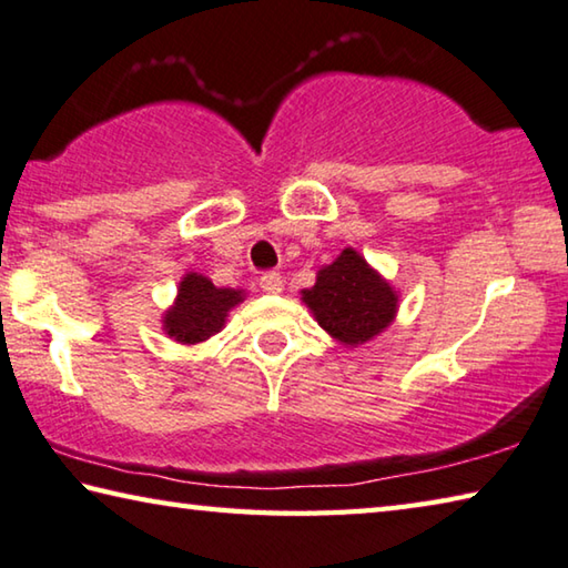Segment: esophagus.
I'll use <instances>...</instances> for the list:
<instances>
[{
	"label": "esophagus",
	"mask_w": 568,
	"mask_h": 568,
	"mask_svg": "<svg viewBox=\"0 0 568 568\" xmlns=\"http://www.w3.org/2000/svg\"><path fill=\"white\" fill-rule=\"evenodd\" d=\"M258 284H262V290L266 294H278L284 286V276L278 272H266L262 278H258Z\"/></svg>",
	"instance_id": "1"
}]
</instances>
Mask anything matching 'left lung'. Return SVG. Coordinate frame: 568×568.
I'll return each instance as SVG.
<instances>
[{
    "instance_id": "8db88e82",
    "label": "left lung",
    "mask_w": 568,
    "mask_h": 568,
    "mask_svg": "<svg viewBox=\"0 0 568 568\" xmlns=\"http://www.w3.org/2000/svg\"><path fill=\"white\" fill-rule=\"evenodd\" d=\"M322 329L344 344H364L384 332L396 314V294L354 248L316 274L312 290L302 292Z\"/></svg>"
}]
</instances>
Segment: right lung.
<instances>
[{"mask_svg": "<svg viewBox=\"0 0 568 568\" xmlns=\"http://www.w3.org/2000/svg\"><path fill=\"white\" fill-rule=\"evenodd\" d=\"M242 302V292L216 290L202 274H186L176 304L164 316V329L182 344L204 342L224 326V316Z\"/></svg>", "mask_w": 568, "mask_h": 568, "instance_id": "1", "label": "right lung"}]
</instances>
